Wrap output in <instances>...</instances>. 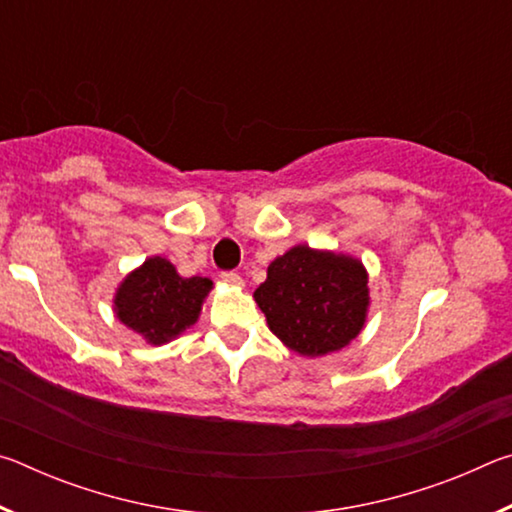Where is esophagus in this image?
<instances>
[{"label": "esophagus", "mask_w": 512, "mask_h": 512, "mask_svg": "<svg viewBox=\"0 0 512 512\" xmlns=\"http://www.w3.org/2000/svg\"><path fill=\"white\" fill-rule=\"evenodd\" d=\"M221 280H223L225 284H230V287H244V280H241L239 273L225 271V273H221Z\"/></svg>", "instance_id": "esophagus-1"}]
</instances>
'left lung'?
Masks as SVG:
<instances>
[{
	"mask_svg": "<svg viewBox=\"0 0 512 512\" xmlns=\"http://www.w3.org/2000/svg\"><path fill=\"white\" fill-rule=\"evenodd\" d=\"M253 298L289 350L325 357L350 345L366 325L368 271L352 255L300 244L268 264Z\"/></svg>",
	"mask_w": 512,
	"mask_h": 512,
	"instance_id": "8db88e82",
	"label": "left lung"
}]
</instances>
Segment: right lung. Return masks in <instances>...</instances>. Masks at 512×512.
I'll use <instances>...</instances> for the list:
<instances>
[{
  "label": "right lung",
  "instance_id": "right-lung-1",
  "mask_svg": "<svg viewBox=\"0 0 512 512\" xmlns=\"http://www.w3.org/2000/svg\"><path fill=\"white\" fill-rule=\"evenodd\" d=\"M210 291V277H183L169 259L155 255L121 280L112 309L146 343L164 345L196 323Z\"/></svg>",
  "mask_w": 512,
  "mask_h": 512
}]
</instances>
